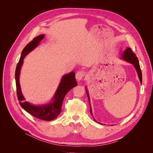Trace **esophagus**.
<instances>
[{
    "instance_id": "obj_1",
    "label": "esophagus",
    "mask_w": 153,
    "mask_h": 153,
    "mask_svg": "<svg viewBox=\"0 0 153 153\" xmlns=\"http://www.w3.org/2000/svg\"><path fill=\"white\" fill-rule=\"evenodd\" d=\"M85 76V72L84 71H79L76 73L75 78L78 81H80L82 80V78Z\"/></svg>"
}]
</instances>
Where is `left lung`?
<instances>
[{
    "label": "left lung",
    "mask_w": 153,
    "mask_h": 153,
    "mask_svg": "<svg viewBox=\"0 0 153 153\" xmlns=\"http://www.w3.org/2000/svg\"><path fill=\"white\" fill-rule=\"evenodd\" d=\"M121 59L124 60L125 61H126L129 63L132 64L133 66L135 67L136 71L137 72L138 78H139V80L140 82V84H142V72H141V69H140V67L139 65V62H138V59L137 58V57L136 56V55L134 53L132 50L130 48H127L126 50H124V52H123V53L121 54ZM85 91L86 93L87 94L88 96V100H89V103L90 105V111H91V114L92 115V109H91V104H90V99H89V93H88L87 90L85 89ZM94 121H96V120L94 119Z\"/></svg>",
    "instance_id": "left-lung-1"
}]
</instances>
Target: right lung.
<instances>
[{
  "mask_svg": "<svg viewBox=\"0 0 153 153\" xmlns=\"http://www.w3.org/2000/svg\"><path fill=\"white\" fill-rule=\"evenodd\" d=\"M45 37V34H41L36 37L31 42L27 44L23 49L21 57L18 62L15 71V80L16 92L20 105L26 112L29 113L34 117L44 120V121H52L61 112L62 104L64 97L72 88L77 85L75 79V72L71 71L62 76L57 89L50 102L43 105H32L28 101H26L21 91L19 78L20 70L24 63V59L27 54L34 50L39 45L40 41Z\"/></svg>",
  "mask_w": 153,
  "mask_h": 153,
  "instance_id": "1",
  "label": "right lung"
}]
</instances>
